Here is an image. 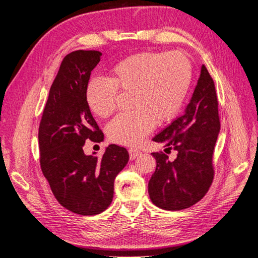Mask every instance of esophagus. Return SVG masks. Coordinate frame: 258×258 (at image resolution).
Returning a JSON list of instances; mask_svg holds the SVG:
<instances>
[{"label":"esophagus","instance_id":"esophagus-1","mask_svg":"<svg viewBox=\"0 0 258 258\" xmlns=\"http://www.w3.org/2000/svg\"><path fill=\"white\" fill-rule=\"evenodd\" d=\"M142 153L140 152L139 150H137V148H130L129 150V155H130V159L131 160H134V159H136L138 156H140L141 155Z\"/></svg>","mask_w":258,"mask_h":258}]
</instances>
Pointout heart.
Instances as JSON below:
<instances>
[{
    "mask_svg": "<svg viewBox=\"0 0 258 258\" xmlns=\"http://www.w3.org/2000/svg\"><path fill=\"white\" fill-rule=\"evenodd\" d=\"M192 82V66L181 51H141L129 54L86 86V104L93 115L107 118L116 110L118 91L132 92L130 113L107 126L110 141L136 145L156 122L172 120L182 111Z\"/></svg>",
    "mask_w": 258,
    "mask_h": 258,
    "instance_id": "b5f03b06",
    "label": "heart"
}]
</instances>
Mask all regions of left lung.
I'll return each instance as SVG.
<instances>
[{
	"mask_svg": "<svg viewBox=\"0 0 258 258\" xmlns=\"http://www.w3.org/2000/svg\"><path fill=\"white\" fill-rule=\"evenodd\" d=\"M220 129L215 85L202 66L185 114L153 139L177 153L173 161L162 152L152 153L157 165L148 182V194L155 206L179 211L206 196L214 178L213 154Z\"/></svg>",
	"mask_w": 258,
	"mask_h": 258,
	"instance_id": "8db88e82",
	"label": "left lung"
}]
</instances>
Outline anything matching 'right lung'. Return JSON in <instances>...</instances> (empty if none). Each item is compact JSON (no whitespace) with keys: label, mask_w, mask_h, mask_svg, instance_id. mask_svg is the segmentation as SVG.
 Masks as SVG:
<instances>
[{"label":"right lung","mask_w":258,"mask_h":258,"mask_svg":"<svg viewBox=\"0 0 258 258\" xmlns=\"http://www.w3.org/2000/svg\"><path fill=\"white\" fill-rule=\"evenodd\" d=\"M102 53L75 50L62 60L38 128L40 163L59 204L81 215H96L113 200L116 175L127 165L128 151L111 144L101 158L85 155L86 140L101 142L100 130L86 104L90 74Z\"/></svg>","instance_id":"1"}]
</instances>
